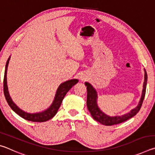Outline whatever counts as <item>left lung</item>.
Instances as JSON below:
<instances>
[{
    "instance_id": "left-lung-1",
    "label": "left lung",
    "mask_w": 155,
    "mask_h": 155,
    "mask_svg": "<svg viewBox=\"0 0 155 155\" xmlns=\"http://www.w3.org/2000/svg\"><path fill=\"white\" fill-rule=\"evenodd\" d=\"M144 82L143 85L142 94H141V99L139 102L138 105L135 108L133 109L130 112L122 115H115V116H109V115L104 114L101 111L97 104V99H98V94L96 90L93 87V86L90 83L87 82L85 83V86H87V106L89 111L92 116L93 118L96 120L97 122L105 126H111L114 124H117L123 122H125L128 119L134 116L137 114L140 110L141 105H142L144 97L146 94V89L147 80H148V76L146 70L144 69Z\"/></svg>"
}]
</instances>
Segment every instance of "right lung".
I'll return each mask as SVG.
<instances>
[{
    "label": "right lung",
    "mask_w": 155,
    "mask_h": 155,
    "mask_svg": "<svg viewBox=\"0 0 155 155\" xmlns=\"http://www.w3.org/2000/svg\"><path fill=\"white\" fill-rule=\"evenodd\" d=\"M9 59L10 57L8 60H7L6 65H5L3 80V91L6 101L9 105L10 106V107L12 108V109L15 113H16L18 115H19L20 117H22V118L28 120V121L43 122L52 118V117L56 115L57 111H58L60 106H61L63 99H64L65 96L66 95L68 91H69L75 84H77L78 82V80L71 79L61 83V85L59 86L58 89H57L53 102H52L51 105L50 106L48 109H46L45 111H43L41 112L35 113V114H29V113L25 112L23 111V110L20 109L19 107L14 103V101H12V98L10 97L7 83V71Z\"/></svg>",
    "instance_id": "add662e5"
}]
</instances>
